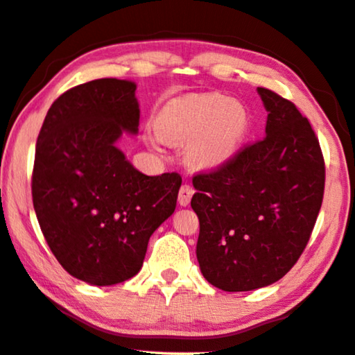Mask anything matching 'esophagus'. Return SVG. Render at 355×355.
Instances as JSON below:
<instances>
[{
  "instance_id": "esophagus-1",
  "label": "esophagus",
  "mask_w": 355,
  "mask_h": 355,
  "mask_svg": "<svg viewBox=\"0 0 355 355\" xmlns=\"http://www.w3.org/2000/svg\"><path fill=\"white\" fill-rule=\"evenodd\" d=\"M192 196H194V188H192L191 184L184 183L178 191V203L182 207H188L191 199H192Z\"/></svg>"
}]
</instances>
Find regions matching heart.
Listing matches in <instances>:
<instances>
[{"instance_id":"b5f03b06","label":"heart","mask_w":355,"mask_h":355,"mask_svg":"<svg viewBox=\"0 0 355 355\" xmlns=\"http://www.w3.org/2000/svg\"><path fill=\"white\" fill-rule=\"evenodd\" d=\"M249 128L248 111L225 95L208 94L172 100L156 119L158 135L153 147L166 142H189L188 153L196 164L218 167L238 152Z\"/></svg>"}]
</instances>
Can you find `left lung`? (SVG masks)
<instances>
[{"label": "left lung", "instance_id": "8db88e82", "mask_svg": "<svg viewBox=\"0 0 355 355\" xmlns=\"http://www.w3.org/2000/svg\"><path fill=\"white\" fill-rule=\"evenodd\" d=\"M257 91L268 111L266 136L192 177L197 260L203 277L224 291L257 290L290 271L313 232L326 183L309 119L279 94Z\"/></svg>", "mask_w": 355, "mask_h": 355}]
</instances>
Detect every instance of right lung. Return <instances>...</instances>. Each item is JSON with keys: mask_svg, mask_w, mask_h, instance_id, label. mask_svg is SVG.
Wrapping results in <instances>:
<instances>
[{"mask_svg": "<svg viewBox=\"0 0 355 355\" xmlns=\"http://www.w3.org/2000/svg\"><path fill=\"white\" fill-rule=\"evenodd\" d=\"M136 84L101 78L55 100L35 144L33 203L70 275L106 286L139 272L148 239L173 213L182 177H148L116 147L137 133Z\"/></svg>", "mask_w": 355, "mask_h": 355, "instance_id": "add662e5", "label": "right lung"}]
</instances>
